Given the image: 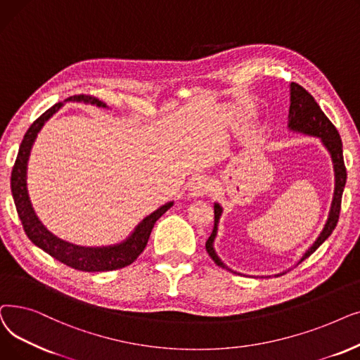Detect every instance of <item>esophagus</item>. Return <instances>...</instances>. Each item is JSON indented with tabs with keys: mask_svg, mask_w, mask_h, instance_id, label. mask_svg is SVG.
Listing matches in <instances>:
<instances>
[{
	"mask_svg": "<svg viewBox=\"0 0 360 360\" xmlns=\"http://www.w3.org/2000/svg\"><path fill=\"white\" fill-rule=\"evenodd\" d=\"M189 191H191L192 196H196V198L203 196V195H207L208 191H210V183H208V180L205 179V177H196L191 183V189Z\"/></svg>",
	"mask_w": 360,
	"mask_h": 360,
	"instance_id": "1",
	"label": "esophagus"
}]
</instances>
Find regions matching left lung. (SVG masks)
I'll use <instances>...</instances> for the list:
<instances>
[{"label": "left lung", "instance_id": "8db88e82", "mask_svg": "<svg viewBox=\"0 0 360 360\" xmlns=\"http://www.w3.org/2000/svg\"><path fill=\"white\" fill-rule=\"evenodd\" d=\"M288 129L293 131L309 134V136H316V138L321 139V142L323 143L325 148H327V150L331 155L333 165H334V179H335L334 196H333L327 222H325V226L316 240L314 242V245L303 253V256L299 261V264H300L306 258H309V256L325 240H327V238L331 236L333 230L335 229L337 222H338V217H340L341 196H343L347 173H346V165H345V160H343V143H341L340 134H338L335 126L330 122L328 117L322 112L321 107L318 105V102L314 99V96L304 88H302L300 84H297L295 82L290 83ZM221 214H222V208L219 207V203H215L214 205V230L207 240V243H205V248H207L208 255L211 256L212 261L218 266L231 271L227 265L222 264V261L218 258V255L215 253V249H214V240L217 237L218 221H219Z\"/></svg>", "mask_w": 360, "mask_h": 360}]
</instances>
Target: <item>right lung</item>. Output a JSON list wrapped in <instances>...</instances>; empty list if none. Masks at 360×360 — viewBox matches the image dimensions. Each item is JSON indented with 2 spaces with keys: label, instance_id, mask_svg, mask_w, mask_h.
Returning <instances> with one entry per match:
<instances>
[{
  "label": "right lung",
  "instance_id": "add662e5",
  "mask_svg": "<svg viewBox=\"0 0 360 360\" xmlns=\"http://www.w3.org/2000/svg\"><path fill=\"white\" fill-rule=\"evenodd\" d=\"M65 101L86 102V104H92L102 108L107 107L105 102H102L91 95H75L67 98ZM61 107L63 102H58L54 107H51L39 118H37L33 124L27 129L11 171V193L15 203L17 214H19V218L22 221L23 230L33 245H37L39 249H42L44 252L53 256L54 259L63 262L67 266H72L75 269L84 272H101L124 268L138 259V256L143 252V249L148 245L150 231L153 226H155L157 219H160L162 214H165L171 207H173V202H168L157 211H153L134 229V231L124 242L114 246L83 248L64 242L51 231H48L32 208L26 187V169L30 149L33 142L37 139V134L39 133L46 120L49 117H53V114H56Z\"/></svg>",
  "mask_w": 360,
  "mask_h": 360
}]
</instances>
